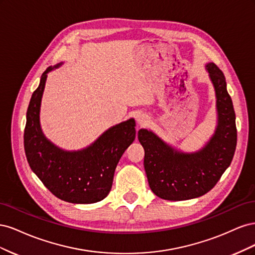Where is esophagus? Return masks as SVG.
Returning <instances> with one entry per match:
<instances>
[{"instance_id": "34e87169", "label": "esophagus", "mask_w": 255, "mask_h": 255, "mask_svg": "<svg viewBox=\"0 0 255 255\" xmlns=\"http://www.w3.org/2000/svg\"><path fill=\"white\" fill-rule=\"evenodd\" d=\"M146 122H148V116H146V115L141 114V115H139L137 117V123H138V125L143 126V125H145Z\"/></svg>"}]
</instances>
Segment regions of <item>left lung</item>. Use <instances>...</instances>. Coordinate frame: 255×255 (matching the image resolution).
I'll return each instance as SVG.
<instances>
[{
	"instance_id": "8db88e82",
	"label": "left lung",
	"mask_w": 255,
	"mask_h": 255,
	"mask_svg": "<svg viewBox=\"0 0 255 255\" xmlns=\"http://www.w3.org/2000/svg\"><path fill=\"white\" fill-rule=\"evenodd\" d=\"M205 69L215 89L217 126L202 149L183 152L150 129L138 130V140L144 149L143 166L149 186L161 199L182 201L205 195L233 159L237 130L232 99L220 69L213 63H208Z\"/></svg>"
}]
</instances>
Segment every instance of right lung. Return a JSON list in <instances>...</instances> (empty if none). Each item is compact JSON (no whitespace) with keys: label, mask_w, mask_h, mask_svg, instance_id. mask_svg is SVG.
<instances>
[{"label":"right lung","mask_w":255,"mask_h":255,"mask_svg":"<svg viewBox=\"0 0 255 255\" xmlns=\"http://www.w3.org/2000/svg\"><path fill=\"white\" fill-rule=\"evenodd\" d=\"M49 67L30 98L24 129V150L33 172L52 194L69 203L91 204L110 194L116 167L136 136L130 118L110 128L90 145L67 151L44 136L40 127V106L48 73L61 66Z\"/></svg>","instance_id":"right-lung-1"}]
</instances>
